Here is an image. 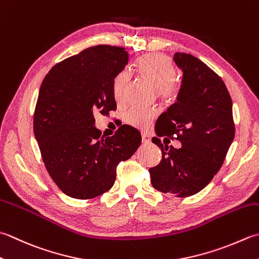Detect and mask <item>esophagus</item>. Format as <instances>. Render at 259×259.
<instances>
[{"mask_svg":"<svg viewBox=\"0 0 259 259\" xmlns=\"http://www.w3.org/2000/svg\"><path fill=\"white\" fill-rule=\"evenodd\" d=\"M141 140H143L144 144H149L150 143V137L147 134L143 133V134H141Z\"/></svg>","mask_w":259,"mask_h":259,"instance_id":"obj_1","label":"esophagus"}]
</instances>
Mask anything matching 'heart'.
Listing matches in <instances>:
<instances>
[{"instance_id":"1","label":"heart","mask_w":259,"mask_h":259,"mask_svg":"<svg viewBox=\"0 0 259 259\" xmlns=\"http://www.w3.org/2000/svg\"><path fill=\"white\" fill-rule=\"evenodd\" d=\"M135 70L144 78L153 84L157 94L166 103H171L180 94V85L176 82V67L173 62L163 54H148L141 56L136 60ZM131 74L129 70L122 69L114 76L112 82V92L118 103L123 102L126 91L130 85ZM157 112L154 109L134 106L124 114L126 123L136 128L145 129L156 118Z\"/></svg>"}]
</instances>
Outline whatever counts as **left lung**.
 I'll list each match as a JSON object with an SVG mask.
<instances>
[{
	"mask_svg": "<svg viewBox=\"0 0 259 259\" xmlns=\"http://www.w3.org/2000/svg\"><path fill=\"white\" fill-rule=\"evenodd\" d=\"M174 62L183 70V82L177 102L157 120L156 133L180 140L182 147L164 146L154 137L161 160L148 171L156 190L187 197L203 190L221 168L235 138V122L220 76L190 54L176 53Z\"/></svg>",
	"mask_w": 259,
	"mask_h": 259,
	"instance_id": "left-lung-1",
	"label": "left lung"
}]
</instances>
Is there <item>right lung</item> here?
<instances>
[{"label": "right lung", "mask_w": 259, "mask_h": 259, "mask_svg": "<svg viewBox=\"0 0 259 259\" xmlns=\"http://www.w3.org/2000/svg\"><path fill=\"white\" fill-rule=\"evenodd\" d=\"M128 60L123 47L94 46L56 64L40 86L33 133L50 177L74 199L109 191L120 161L141 144L134 126L124 125L111 137L94 126L95 113L116 109L112 82Z\"/></svg>", "instance_id": "obj_1"}]
</instances>
